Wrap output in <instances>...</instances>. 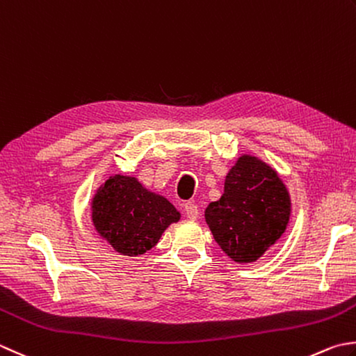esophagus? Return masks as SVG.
I'll list each match as a JSON object with an SVG mask.
<instances>
[{
	"instance_id": "34e87169",
	"label": "esophagus",
	"mask_w": 356,
	"mask_h": 356,
	"mask_svg": "<svg viewBox=\"0 0 356 356\" xmlns=\"http://www.w3.org/2000/svg\"><path fill=\"white\" fill-rule=\"evenodd\" d=\"M184 210H185V214H186L188 219H191V220L197 219L199 208H197L196 204H193V202H186V204L184 205Z\"/></svg>"
}]
</instances>
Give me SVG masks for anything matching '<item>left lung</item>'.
<instances>
[{"label": "left lung", "instance_id": "left-lung-1", "mask_svg": "<svg viewBox=\"0 0 356 356\" xmlns=\"http://www.w3.org/2000/svg\"><path fill=\"white\" fill-rule=\"evenodd\" d=\"M291 213L290 194L273 168L254 156H241L228 171L224 194L205 210L214 241L234 262H254L284 234Z\"/></svg>", "mask_w": 356, "mask_h": 356}]
</instances>
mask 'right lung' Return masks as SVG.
Wrapping results in <instances>:
<instances>
[{
	"label": "right lung",
	"instance_id": "add662e5",
	"mask_svg": "<svg viewBox=\"0 0 356 356\" xmlns=\"http://www.w3.org/2000/svg\"><path fill=\"white\" fill-rule=\"evenodd\" d=\"M180 213L168 199L148 191L136 177L111 176L92 199V222L117 253L138 256L151 250Z\"/></svg>",
	"mask_w": 356,
	"mask_h": 356
}]
</instances>
